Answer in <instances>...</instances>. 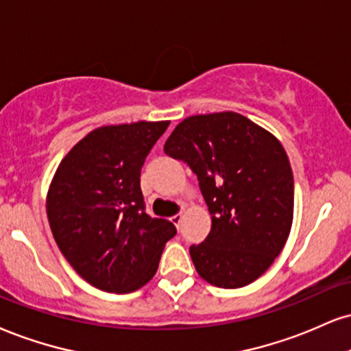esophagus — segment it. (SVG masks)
I'll list each match as a JSON object with an SVG mask.
<instances>
[{
  "mask_svg": "<svg viewBox=\"0 0 351 351\" xmlns=\"http://www.w3.org/2000/svg\"><path fill=\"white\" fill-rule=\"evenodd\" d=\"M181 219H183V214H175V216L173 217H170V221L175 223L176 227H180V223H181Z\"/></svg>",
  "mask_w": 351,
  "mask_h": 351,
  "instance_id": "34e87169",
  "label": "esophagus"
}]
</instances>
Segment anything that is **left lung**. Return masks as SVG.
<instances>
[{"label":"left lung","instance_id":"8db88e82","mask_svg":"<svg viewBox=\"0 0 351 351\" xmlns=\"http://www.w3.org/2000/svg\"><path fill=\"white\" fill-rule=\"evenodd\" d=\"M197 175L210 213L209 235L189 248L209 285L242 288L271 267L289 237L294 180L281 142L239 112L181 121L163 147Z\"/></svg>","mask_w":351,"mask_h":351}]
</instances>
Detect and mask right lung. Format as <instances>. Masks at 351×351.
Listing matches in <instances>:
<instances>
[{"instance_id":"1","label":"right lung","mask_w":351,"mask_h":351,"mask_svg":"<svg viewBox=\"0 0 351 351\" xmlns=\"http://www.w3.org/2000/svg\"><path fill=\"white\" fill-rule=\"evenodd\" d=\"M170 121L101 125L63 157L47 193V217L62 255L84 281L132 293L155 276L176 234L145 213L141 170Z\"/></svg>"}]
</instances>
